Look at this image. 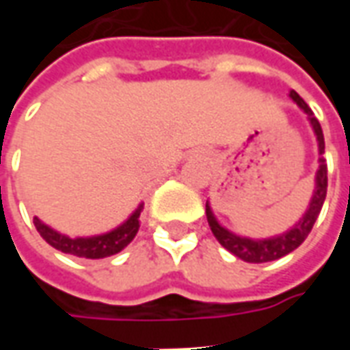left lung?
Masks as SVG:
<instances>
[{
  "instance_id": "1",
  "label": "left lung",
  "mask_w": 350,
  "mask_h": 350,
  "mask_svg": "<svg viewBox=\"0 0 350 350\" xmlns=\"http://www.w3.org/2000/svg\"><path fill=\"white\" fill-rule=\"evenodd\" d=\"M291 99L298 105V107L308 114L309 123L315 131L317 142H319V170H317L315 176V189H313V197H311V202H309V208L304 213L296 225H294L291 230H286L283 234L273 236V238H266V240H251V238H243V236H238L234 232H230L225 227H221L219 221L215 219L212 208L210 204H206V217H208V225L212 228L213 236L217 238V242L225 247L227 251H230L232 255H236L238 258H242L245 262H270V260H275V258H281L288 255L291 251H294L298 245H301V242L308 238V234L311 232V228L315 225L317 217L321 213V208L324 204V198H326V187H328V168H326V159L323 157L324 153V135L323 129H321V123L313 116V110L308 107V103L301 99L298 93L291 90Z\"/></svg>"
}]
</instances>
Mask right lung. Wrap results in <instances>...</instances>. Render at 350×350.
<instances>
[{"mask_svg": "<svg viewBox=\"0 0 350 350\" xmlns=\"http://www.w3.org/2000/svg\"><path fill=\"white\" fill-rule=\"evenodd\" d=\"M142 208L144 204L138 206L137 210L127 217V221H123L114 230L99 236H90V238H69V236L50 228L49 225H44L39 217H33V225L37 232L42 236V240H46V243H50L52 247H56L62 253L84 258H105L120 253L123 247H127L133 242V238L137 236L138 227H140L138 217H140Z\"/></svg>", "mask_w": 350, "mask_h": 350, "instance_id": "add662e5", "label": "right lung"}]
</instances>
